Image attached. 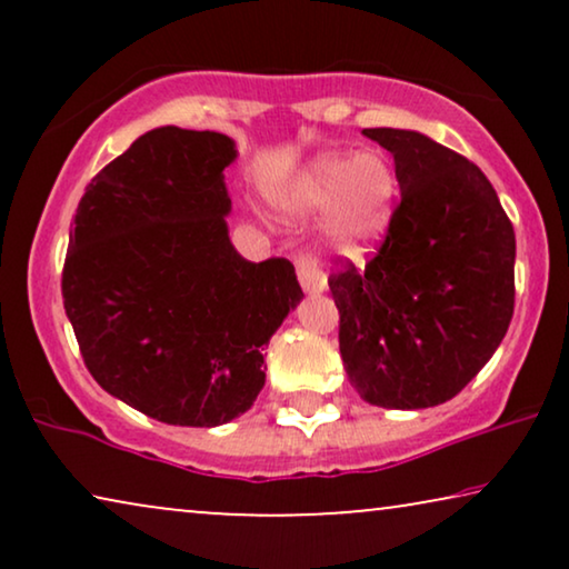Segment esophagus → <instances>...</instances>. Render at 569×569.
Wrapping results in <instances>:
<instances>
[{
  "instance_id": "1",
  "label": "esophagus",
  "mask_w": 569,
  "mask_h": 569,
  "mask_svg": "<svg viewBox=\"0 0 569 569\" xmlns=\"http://www.w3.org/2000/svg\"><path fill=\"white\" fill-rule=\"evenodd\" d=\"M295 267H298V279H300L302 290H306L308 295H318L326 290V277H323V271L318 269L316 259H310L308 253H300L298 259H295Z\"/></svg>"
}]
</instances>
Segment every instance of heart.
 Wrapping results in <instances>:
<instances>
[{"mask_svg": "<svg viewBox=\"0 0 569 569\" xmlns=\"http://www.w3.org/2000/svg\"><path fill=\"white\" fill-rule=\"evenodd\" d=\"M399 197V173L386 154L323 152L292 178L282 207L298 217L331 208L323 228L329 246L345 256H362L391 232Z\"/></svg>", "mask_w": 569, "mask_h": 569, "instance_id": "heart-1", "label": "heart"}]
</instances>
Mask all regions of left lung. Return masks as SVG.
Instances as JSON below:
<instances>
[{
  "instance_id": "1",
  "label": "left lung",
  "mask_w": 569,
  "mask_h": 569,
  "mask_svg": "<svg viewBox=\"0 0 569 569\" xmlns=\"http://www.w3.org/2000/svg\"><path fill=\"white\" fill-rule=\"evenodd\" d=\"M401 201L378 253L329 277L349 383L372 407L446 403L489 362L516 306V232L487 176L435 139L362 129Z\"/></svg>"
}]
</instances>
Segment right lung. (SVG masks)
Returning a JSON list of instances; mask_svg holds the SVG:
<instances>
[{
    "label": "right lung",
    "mask_w": 569,
    "mask_h": 569,
    "mask_svg": "<svg viewBox=\"0 0 569 569\" xmlns=\"http://www.w3.org/2000/svg\"><path fill=\"white\" fill-rule=\"evenodd\" d=\"M220 131H147L84 189L61 274L98 386L166 425L217 427L251 409L263 347L302 300L287 259L230 243Z\"/></svg>",
    "instance_id": "right-lung-1"
}]
</instances>
